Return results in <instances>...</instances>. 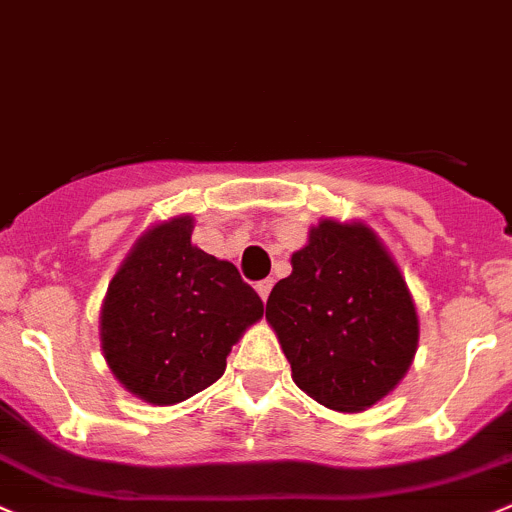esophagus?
Listing matches in <instances>:
<instances>
[{
  "mask_svg": "<svg viewBox=\"0 0 512 512\" xmlns=\"http://www.w3.org/2000/svg\"><path fill=\"white\" fill-rule=\"evenodd\" d=\"M270 290H272V280L257 282V292H260L262 302H267V297H270Z\"/></svg>",
  "mask_w": 512,
  "mask_h": 512,
  "instance_id": "obj_1",
  "label": "esophagus"
}]
</instances>
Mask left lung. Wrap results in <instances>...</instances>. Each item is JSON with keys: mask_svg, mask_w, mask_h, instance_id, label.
<instances>
[{"mask_svg": "<svg viewBox=\"0 0 512 512\" xmlns=\"http://www.w3.org/2000/svg\"><path fill=\"white\" fill-rule=\"evenodd\" d=\"M267 297L292 380L312 400L360 413L395 390L418 350V312L400 267L362 222L320 220Z\"/></svg>", "mask_w": 512, "mask_h": 512, "instance_id": "left-lung-1", "label": "left lung"}]
</instances>
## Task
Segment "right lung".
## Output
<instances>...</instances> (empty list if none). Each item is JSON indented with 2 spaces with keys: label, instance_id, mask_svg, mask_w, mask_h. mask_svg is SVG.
Masks as SVG:
<instances>
[{
  "label": "right lung",
  "instance_id": "add662e5",
  "mask_svg": "<svg viewBox=\"0 0 512 512\" xmlns=\"http://www.w3.org/2000/svg\"><path fill=\"white\" fill-rule=\"evenodd\" d=\"M190 215L137 240L107 287L99 337L109 370L132 395L175 405L220 380L262 300L227 260L192 245Z\"/></svg>",
  "mask_w": 512,
  "mask_h": 512
}]
</instances>
